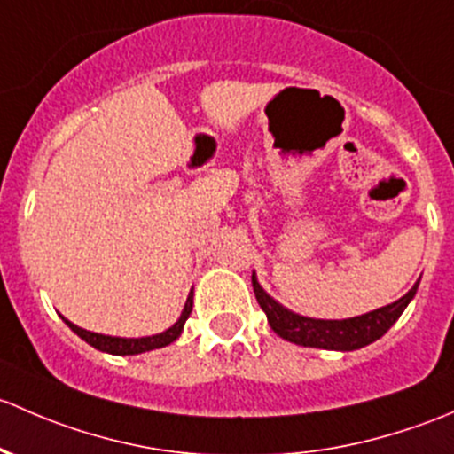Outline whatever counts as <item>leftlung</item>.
<instances>
[{"instance_id":"8db88e82","label":"left lung","mask_w":454,"mask_h":454,"mask_svg":"<svg viewBox=\"0 0 454 454\" xmlns=\"http://www.w3.org/2000/svg\"><path fill=\"white\" fill-rule=\"evenodd\" d=\"M251 284H254L255 299H258L262 310L266 312V319H269L275 334L291 340V343L303 345V348L340 349V352H352V349L365 348V345L380 339L400 319V315L409 306L415 291H418V284H415L404 297L389 303V306H382L378 310L367 312V315L354 317V319L324 321L299 317L295 312L279 306L273 297L266 295L255 275H251Z\"/></svg>"}]
</instances>
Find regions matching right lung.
<instances>
[{"mask_svg":"<svg viewBox=\"0 0 454 454\" xmlns=\"http://www.w3.org/2000/svg\"><path fill=\"white\" fill-rule=\"evenodd\" d=\"M192 293L188 295V301H185L184 312H181L179 321H176L172 328H168L166 332L155 336H144V339H118V336H105V334H96V332H87L78 325H74L72 321L65 319V324L69 325L82 340H87L91 348L100 349V352L106 354H115V356H130V354H142V352H151V349L163 348V345H170L172 340L179 339L181 330H184V324L188 321L190 312H192Z\"/></svg>","mask_w":454,"mask_h":454,"instance_id":"add662e5","label":"right lung"}]
</instances>
